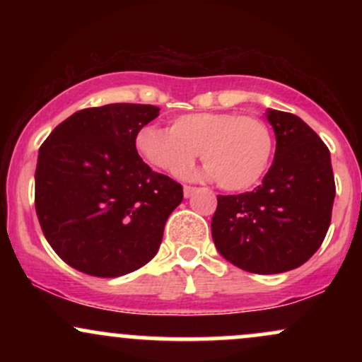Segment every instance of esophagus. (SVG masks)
Here are the masks:
<instances>
[{
  "mask_svg": "<svg viewBox=\"0 0 362 362\" xmlns=\"http://www.w3.org/2000/svg\"><path fill=\"white\" fill-rule=\"evenodd\" d=\"M195 190H197V189H195V187L185 185V187H184V197H185V199H189L190 195H192V194L195 192Z\"/></svg>",
  "mask_w": 362,
  "mask_h": 362,
  "instance_id": "34e87169",
  "label": "esophagus"
}]
</instances>
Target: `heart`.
Instances as JSON below:
<instances>
[{
  "label": "heart",
  "instance_id": "1",
  "mask_svg": "<svg viewBox=\"0 0 362 362\" xmlns=\"http://www.w3.org/2000/svg\"><path fill=\"white\" fill-rule=\"evenodd\" d=\"M134 144L151 167L172 175L190 167L201 153L207 165L192 175L218 178L219 187L230 192L259 184L274 155V138L267 124L233 112L178 115L172 127L148 124L138 131Z\"/></svg>",
  "mask_w": 362,
  "mask_h": 362
}]
</instances>
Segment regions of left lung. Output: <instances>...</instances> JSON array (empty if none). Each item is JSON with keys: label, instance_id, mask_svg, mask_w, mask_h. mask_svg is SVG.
Wrapping results in <instances>:
<instances>
[{"label": "left lung", "instance_id": "1", "mask_svg": "<svg viewBox=\"0 0 362 362\" xmlns=\"http://www.w3.org/2000/svg\"><path fill=\"white\" fill-rule=\"evenodd\" d=\"M265 117L276 134L271 168L252 192L218 195L211 233L236 267L281 274L300 267L322 245L335 182L330 151L308 124L274 109Z\"/></svg>", "mask_w": 362, "mask_h": 362}]
</instances>
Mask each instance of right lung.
<instances>
[{
  "label": "right lung",
  "mask_w": 362,
  "mask_h": 362,
  "mask_svg": "<svg viewBox=\"0 0 362 362\" xmlns=\"http://www.w3.org/2000/svg\"><path fill=\"white\" fill-rule=\"evenodd\" d=\"M155 105L109 103L74 112L39 149L35 211L52 250L76 271L119 277L160 248L182 185L141 160L138 131Z\"/></svg>",
  "instance_id": "1"
}]
</instances>
